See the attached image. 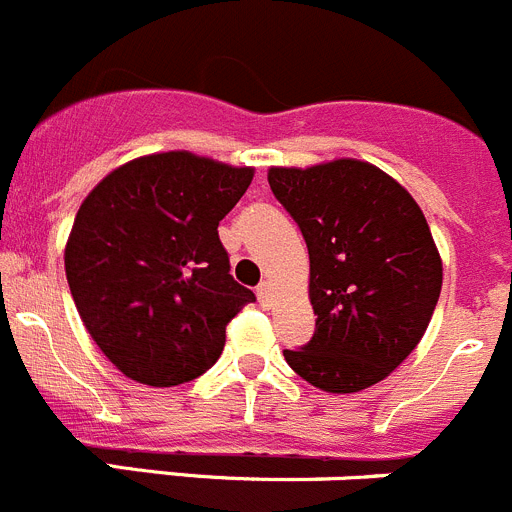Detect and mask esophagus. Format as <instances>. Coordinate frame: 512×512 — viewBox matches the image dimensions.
<instances>
[{"label":"esophagus","mask_w":512,"mask_h":512,"mask_svg":"<svg viewBox=\"0 0 512 512\" xmlns=\"http://www.w3.org/2000/svg\"><path fill=\"white\" fill-rule=\"evenodd\" d=\"M256 297H259L261 307H271V284L269 281H261L259 289H256Z\"/></svg>","instance_id":"1"}]
</instances>
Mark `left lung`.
Instances as JSON below:
<instances>
[{
    "label": "left lung",
    "instance_id": "obj_1",
    "mask_svg": "<svg viewBox=\"0 0 512 512\" xmlns=\"http://www.w3.org/2000/svg\"><path fill=\"white\" fill-rule=\"evenodd\" d=\"M269 185L309 251L312 340L289 368L327 393L388 378L419 345L442 292V256L419 203L363 159L271 167Z\"/></svg>",
    "mask_w": 512,
    "mask_h": 512
}]
</instances>
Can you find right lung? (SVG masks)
I'll use <instances>...</instances> for the list:
<instances>
[{
  "label": "right lung",
  "instance_id": "1",
  "mask_svg": "<svg viewBox=\"0 0 512 512\" xmlns=\"http://www.w3.org/2000/svg\"><path fill=\"white\" fill-rule=\"evenodd\" d=\"M253 180L192 152L121 164L86 195L65 276L88 335L131 381L170 388L213 368L225 325L253 302L228 271L218 223Z\"/></svg>",
  "mask_w": 512,
  "mask_h": 512
}]
</instances>
